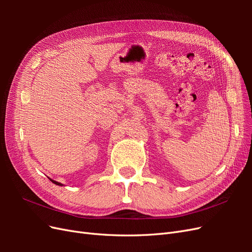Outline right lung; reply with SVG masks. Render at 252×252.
I'll list each match as a JSON object with an SVG mask.
<instances>
[{"label":"right lung","mask_w":252,"mask_h":252,"mask_svg":"<svg viewBox=\"0 0 252 252\" xmlns=\"http://www.w3.org/2000/svg\"><path fill=\"white\" fill-rule=\"evenodd\" d=\"M49 180L53 183V184H56V185H58V186H63L62 183H59V182H57V181H55V180H52V179H50V178H49Z\"/></svg>","instance_id":"right-lung-1"}]
</instances>
